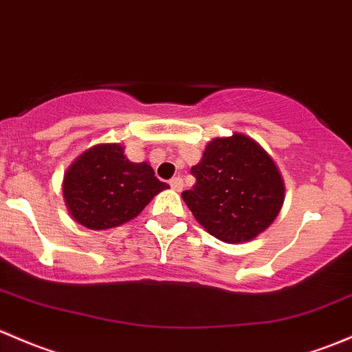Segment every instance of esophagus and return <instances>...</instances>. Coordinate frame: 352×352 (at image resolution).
<instances>
[{"label": "esophagus", "instance_id": "1", "mask_svg": "<svg viewBox=\"0 0 352 352\" xmlns=\"http://www.w3.org/2000/svg\"><path fill=\"white\" fill-rule=\"evenodd\" d=\"M170 187H172L173 190L180 192L184 188V180L180 179V177H173V179L170 180Z\"/></svg>", "mask_w": 352, "mask_h": 352}]
</instances>
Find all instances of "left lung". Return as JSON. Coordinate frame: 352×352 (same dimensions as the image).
<instances>
[{
	"mask_svg": "<svg viewBox=\"0 0 352 352\" xmlns=\"http://www.w3.org/2000/svg\"><path fill=\"white\" fill-rule=\"evenodd\" d=\"M195 186L182 199L197 223L219 241L246 243L280 214L285 184L273 158L243 133L214 138L190 168Z\"/></svg>",
	"mask_w": 352,
	"mask_h": 352,
	"instance_id": "left-lung-1",
	"label": "left lung"
}]
</instances>
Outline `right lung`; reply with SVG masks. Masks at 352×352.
<instances>
[{
	"label": "right lung",
	"instance_id": "obj_1",
	"mask_svg": "<svg viewBox=\"0 0 352 352\" xmlns=\"http://www.w3.org/2000/svg\"><path fill=\"white\" fill-rule=\"evenodd\" d=\"M165 188L148 162L128 160L121 143L91 146L72 162L62 182L72 219L94 231L135 219Z\"/></svg>",
	"mask_w": 352,
	"mask_h": 352
}]
</instances>
